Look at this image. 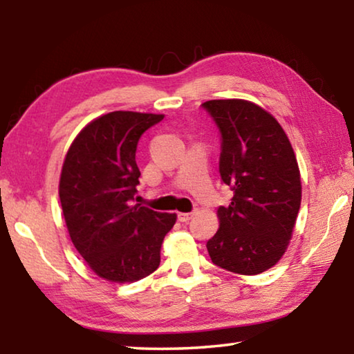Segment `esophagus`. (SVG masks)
Wrapping results in <instances>:
<instances>
[{
  "label": "esophagus",
  "mask_w": 354,
  "mask_h": 354,
  "mask_svg": "<svg viewBox=\"0 0 354 354\" xmlns=\"http://www.w3.org/2000/svg\"><path fill=\"white\" fill-rule=\"evenodd\" d=\"M192 217H194V214H192V212H179L178 214V220L183 221V223H184V221H189Z\"/></svg>",
  "instance_id": "34e87169"
}]
</instances>
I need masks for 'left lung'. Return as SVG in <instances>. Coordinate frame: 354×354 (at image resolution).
<instances>
[{
  "instance_id": "left-lung-1",
  "label": "left lung",
  "mask_w": 354,
  "mask_h": 354,
  "mask_svg": "<svg viewBox=\"0 0 354 354\" xmlns=\"http://www.w3.org/2000/svg\"><path fill=\"white\" fill-rule=\"evenodd\" d=\"M220 133L218 170L234 192L218 207L220 227L206 247L215 266L259 274L284 254L301 203L295 153L281 124L245 100L201 104Z\"/></svg>"
}]
</instances>
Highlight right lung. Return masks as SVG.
<instances>
[{"mask_svg": "<svg viewBox=\"0 0 354 354\" xmlns=\"http://www.w3.org/2000/svg\"><path fill=\"white\" fill-rule=\"evenodd\" d=\"M164 115L115 111L84 128L65 156L59 198L71 242L107 281L131 283L159 267L175 214L136 205L142 134Z\"/></svg>", "mask_w": 354, "mask_h": 354, "instance_id": "right-lung-1", "label": "right lung"}]
</instances>
